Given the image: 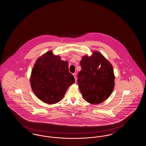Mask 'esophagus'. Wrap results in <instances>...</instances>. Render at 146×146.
Masks as SVG:
<instances>
[{"label":"esophagus","mask_w":146,"mask_h":146,"mask_svg":"<svg viewBox=\"0 0 146 146\" xmlns=\"http://www.w3.org/2000/svg\"><path fill=\"white\" fill-rule=\"evenodd\" d=\"M73 76H74V77L75 78V80H76V73H73Z\"/></svg>","instance_id":"esophagus-1"}]
</instances>
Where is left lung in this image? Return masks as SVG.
I'll return each mask as SVG.
<instances>
[{
  "instance_id": "1",
  "label": "left lung",
  "mask_w": 146,
  "mask_h": 146,
  "mask_svg": "<svg viewBox=\"0 0 146 146\" xmlns=\"http://www.w3.org/2000/svg\"><path fill=\"white\" fill-rule=\"evenodd\" d=\"M92 52L90 56L82 57L78 83L84 99L90 104H98L111 95L115 76L111 63L99 52Z\"/></svg>"
}]
</instances>
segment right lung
Instances as JSON below:
<instances>
[{"label": "right lung", "mask_w": 146, "mask_h": 146, "mask_svg": "<svg viewBox=\"0 0 146 146\" xmlns=\"http://www.w3.org/2000/svg\"><path fill=\"white\" fill-rule=\"evenodd\" d=\"M68 62L55 55L52 50L36 61L30 82L35 95L43 102L54 104L61 101L66 91L75 82L69 72Z\"/></svg>", "instance_id": "obj_1"}]
</instances>
